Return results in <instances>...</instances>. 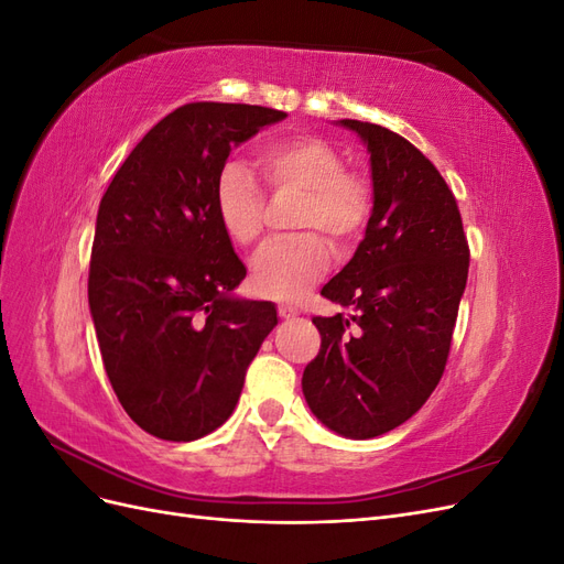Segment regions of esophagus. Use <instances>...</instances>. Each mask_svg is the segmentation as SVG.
Returning a JSON list of instances; mask_svg holds the SVG:
<instances>
[{
    "label": "esophagus",
    "instance_id": "obj_1",
    "mask_svg": "<svg viewBox=\"0 0 564 564\" xmlns=\"http://www.w3.org/2000/svg\"><path fill=\"white\" fill-rule=\"evenodd\" d=\"M278 313H280V317H284V319H292V317L299 315V311L294 308V305H280Z\"/></svg>",
    "mask_w": 564,
    "mask_h": 564
}]
</instances>
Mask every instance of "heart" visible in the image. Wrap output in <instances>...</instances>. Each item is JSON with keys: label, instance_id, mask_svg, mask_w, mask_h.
Returning a JSON list of instances; mask_svg holds the SVG:
<instances>
[{"label": "heart", "instance_id": "1", "mask_svg": "<svg viewBox=\"0 0 564 564\" xmlns=\"http://www.w3.org/2000/svg\"><path fill=\"white\" fill-rule=\"evenodd\" d=\"M263 176L275 187H296L303 199L294 218L296 228L327 232L336 245H348L367 226L371 214L369 183L346 169L344 155L319 135H289L259 152ZM218 226L235 245L249 247L263 230V193L249 166L228 160L214 185ZM329 268V247L317 232L280 237L256 251L251 286L256 294L294 301Z\"/></svg>", "mask_w": 564, "mask_h": 564}]
</instances>
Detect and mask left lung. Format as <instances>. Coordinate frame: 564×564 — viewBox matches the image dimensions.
<instances>
[{"label":"left lung","mask_w":564,"mask_h":564,"mask_svg":"<svg viewBox=\"0 0 564 564\" xmlns=\"http://www.w3.org/2000/svg\"><path fill=\"white\" fill-rule=\"evenodd\" d=\"M336 124L369 152L373 207L355 256L322 286L350 315L313 317L322 346L301 386L329 431L369 440L412 419L440 383L470 253L456 199L421 150L379 124Z\"/></svg>","instance_id":"left-lung-1"}]
</instances>
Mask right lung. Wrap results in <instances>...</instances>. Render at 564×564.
<instances>
[{
    "mask_svg": "<svg viewBox=\"0 0 564 564\" xmlns=\"http://www.w3.org/2000/svg\"><path fill=\"white\" fill-rule=\"evenodd\" d=\"M286 115L187 104L152 127L100 199L89 308L117 400L160 440L224 425L278 324L275 303L235 296L247 275L214 212L230 150Z\"/></svg>",
    "mask_w": 564,
    "mask_h": 564,
    "instance_id": "obj_1",
    "label": "right lung"
}]
</instances>
